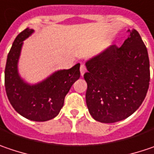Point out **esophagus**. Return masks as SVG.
<instances>
[{"instance_id": "34e87169", "label": "esophagus", "mask_w": 154, "mask_h": 154, "mask_svg": "<svg viewBox=\"0 0 154 154\" xmlns=\"http://www.w3.org/2000/svg\"><path fill=\"white\" fill-rule=\"evenodd\" d=\"M85 72H86L85 65V64H81V66H80V73H81V76H84Z\"/></svg>"}]
</instances>
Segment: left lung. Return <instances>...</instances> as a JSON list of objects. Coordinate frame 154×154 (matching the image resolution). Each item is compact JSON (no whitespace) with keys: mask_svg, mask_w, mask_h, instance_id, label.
<instances>
[{"mask_svg":"<svg viewBox=\"0 0 154 154\" xmlns=\"http://www.w3.org/2000/svg\"><path fill=\"white\" fill-rule=\"evenodd\" d=\"M85 66L86 104L95 120L118 122L139 109L149 87L150 64L137 30L129 29L122 46L111 45Z\"/></svg>","mask_w":154,"mask_h":154,"instance_id":"left-lung-1","label":"left lung"}]
</instances>
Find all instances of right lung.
Instances as JSON below:
<instances>
[{"label":"right lung","mask_w":154,"mask_h":154,"mask_svg":"<svg viewBox=\"0 0 154 154\" xmlns=\"http://www.w3.org/2000/svg\"><path fill=\"white\" fill-rule=\"evenodd\" d=\"M35 32L27 28L12 44L5 68V88L13 108L23 117L37 122L48 121L58 115L70 87L80 77V63L69 69H58L36 84L21 77L18 63L23 41Z\"/></svg>","instance_id":"1"}]
</instances>
